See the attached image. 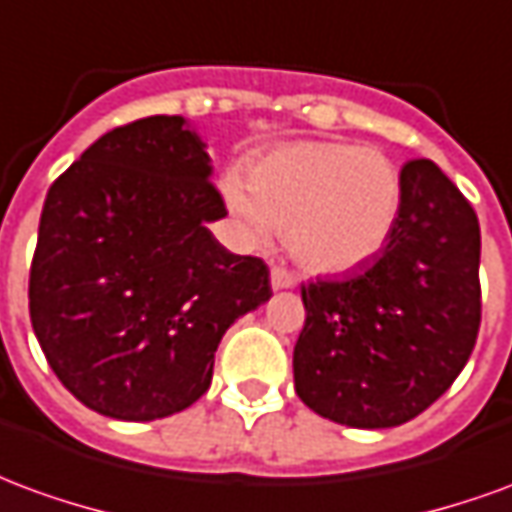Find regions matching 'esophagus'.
Masks as SVG:
<instances>
[{"instance_id": "obj_1", "label": "esophagus", "mask_w": 512, "mask_h": 512, "mask_svg": "<svg viewBox=\"0 0 512 512\" xmlns=\"http://www.w3.org/2000/svg\"><path fill=\"white\" fill-rule=\"evenodd\" d=\"M293 285H296V274H293V271H288L285 266L271 268V288L285 290V288H293Z\"/></svg>"}]
</instances>
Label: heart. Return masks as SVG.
Returning a JSON list of instances; mask_svg holds the SVG:
<instances>
[{
    "label": "heart",
    "instance_id": "1",
    "mask_svg": "<svg viewBox=\"0 0 512 512\" xmlns=\"http://www.w3.org/2000/svg\"><path fill=\"white\" fill-rule=\"evenodd\" d=\"M230 180L227 202L252 238L285 230L290 255L315 274H340L376 257L395 230L403 178L395 161L354 142H288Z\"/></svg>",
    "mask_w": 512,
    "mask_h": 512
}]
</instances>
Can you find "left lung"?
<instances>
[{
    "label": "left lung",
    "instance_id": "left-lung-1",
    "mask_svg": "<svg viewBox=\"0 0 512 512\" xmlns=\"http://www.w3.org/2000/svg\"><path fill=\"white\" fill-rule=\"evenodd\" d=\"M403 205L381 255L301 285L296 395L351 428H395L436 403L480 332V222L428 158L400 169Z\"/></svg>",
    "mask_w": 512,
    "mask_h": 512
}]
</instances>
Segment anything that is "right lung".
<instances>
[{
  "mask_svg": "<svg viewBox=\"0 0 512 512\" xmlns=\"http://www.w3.org/2000/svg\"><path fill=\"white\" fill-rule=\"evenodd\" d=\"M227 216L183 117L112 128L51 183L29 268V318L51 370L104 417L189 408L235 318L271 296L260 257L205 227Z\"/></svg>",
  "mask_w": 512,
  "mask_h": 512,
  "instance_id": "add662e5",
  "label": "right lung"
}]
</instances>
